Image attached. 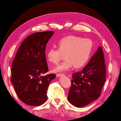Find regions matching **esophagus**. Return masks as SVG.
<instances>
[{"label": "esophagus", "instance_id": "obj_1", "mask_svg": "<svg viewBox=\"0 0 121 121\" xmlns=\"http://www.w3.org/2000/svg\"><path fill=\"white\" fill-rule=\"evenodd\" d=\"M62 75H64V74H62V73H59V74H57V77H60Z\"/></svg>", "mask_w": 121, "mask_h": 121}]
</instances>
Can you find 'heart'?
<instances>
[{
	"instance_id": "b5f03b06",
	"label": "heart",
	"mask_w": 121,
	"mask_h": 121,
	"mask_svg": "<svg viewBox=\"0 0 121 121\" xmlns=\"http://www.w3.org/2000/svg\"><path fill=\"white\" fill-rule=\"evenodd\" d=\"M58 49L50 48L47 52L48 60L57 64L64 54L65 60L53 69L54 72L69 70L74 65L79 68L85 65L91 54L93 43L89 39L70 35L63 37L57 42Z\"/></svg>"
}]
</instances>
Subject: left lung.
Masks as SVG:
<instances>
[{
	"label": "left lung",
	"mask_w": 121,
	"mask_h": 121,
	"mask_svg": "<svg viewBox=\"0 0 121 121\" xmlns=\"http://www.w3.org/2000/svg\"><path fill=\"white\" fill-rule=\"evenodd\" d=\"M106 76L104 54L100 46L85 67L72 74V85L68 95L69 102L74 106L82 107L97 100L101 95Z\"/></svg>",
	"instance_id": "1"
}]
</instances>
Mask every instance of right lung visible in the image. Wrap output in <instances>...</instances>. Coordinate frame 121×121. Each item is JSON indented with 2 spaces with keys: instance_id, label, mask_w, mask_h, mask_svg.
I'll return each mask as SVG.
<instances>
[{
  "instance_id": "add662e5",
  "label": "right lung",
  "mask_w": 121,
  "mask_h": 121,
  "mask_svg": "<svg viewBox=\"0 0 121 121\" xmlns=\"http://www.w3.org/2000/svg\"><path fill=\"white\" fill-rule=\"evenodd\" d=\"M53 31L34 33L24 39L11 66V82L20 100L26 105L39 106L47 99V90L55 74L48 71L45 56L46 44Z\"/></svg>"
}]
</instances>
